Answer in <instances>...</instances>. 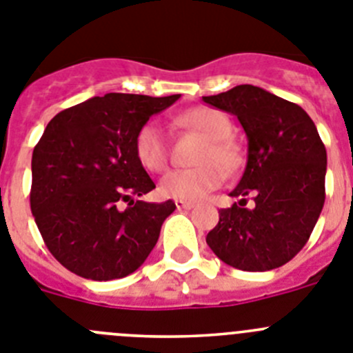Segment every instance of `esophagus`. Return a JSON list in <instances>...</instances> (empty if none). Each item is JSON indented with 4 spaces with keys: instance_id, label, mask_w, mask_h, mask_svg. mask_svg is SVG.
<instances>
[{
    "instance_id": "obj_1",
    "label": "esophagus",
    "mask_w": 353,
    "mask_h": 353,
    "mask_svg": "<svg viewBox=\"0 0 353 353\" xmlns=\"http://www.w3.org/2000/svg\"><path fill=\"white\" fill-rule=\"evenodd\" d=\"M176 208L179 209H186V211H188V209H193L195 208V204H192V202H183V200H176Z\"/></svg>"
}]
</instances>
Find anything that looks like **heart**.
Masks as SVG:
<instances>
[{
  "label": "heart",
  "instance_id": "heart-1",
  "mask_svg": "<svg viewBox=\"0 0 353 353\" xmlns=\"http://www.w3.org/2000/svg\"><path fill=\"white\" fill-rule=\"evenodd\" d=\"M188 125L208 139L196 157V167L169 172L160 181V193L167 199L195 202L220 188L225 181V170H236L241 163V149L230 139L232 123L223 112L211 107H196L183 117ZM135 154L144 169L151 172H163L169 165V151L161 126L157 121H148L135 135Z\"/></svg>",
  "mask_w": 353,
  "mask_h": 353
}]
</instances>
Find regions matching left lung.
<instances>
[{"instance_id": "left-lung-1", "label": "left lung", "mask_w": 353, "mask_h": 353, "mask_svg": "<svg viewBox=\"0 0 353 353\" xmlns=\"http://www.w3.org/2000/svg\"><path fill=\"white\" fill-rule=\"evenodd\" d=\"M208 105L239 119L248 139V161L208 234L214 255L241 271L281 268L303 250L325 202V145L311 117L292 101L252 84L212 97ZM254 195L253 208L245 196Z\"/></svg>"}]
</instances>
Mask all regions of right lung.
<instances>
[{"label": "right lung", "mask_w": 353, "mask_h": 353, "mask_svg": "<svg viewBox=\"0 0 353 353\" xmlns=\"http://www.w3.org/2000/svg\"><path fill=\"white\" fill-rule=\"evenodd\" d=\"M179 94L107 93L52 117L31 158V212L54 259L85 279L137 271L160 237L172 200H133L154 188L135 135ZM121 201L129 208L119 210Z\"/></svg>", "instance_id": "add662e5"}]
</instances>
